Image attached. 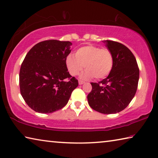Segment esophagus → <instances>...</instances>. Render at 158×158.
<instances>
[{"label":"esophagus","instance_id":"1","mask_svg":"<svg viewBox=\"0 0 158 158\" xmlns=\"http://www.w3.org/2000/svg\"><path fill=\"white\" fill-rule=\"evenodd\" d=\"M83 84H84V81H81V80H79V85H82Z\"/></svg>","mask_w":158,"mask_h":158}]
</instances>
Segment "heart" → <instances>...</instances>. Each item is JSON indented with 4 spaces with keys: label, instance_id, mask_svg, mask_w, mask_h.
<instances>
[{
    "label": "heart",
    "instance_id": "b5f03b06",
    "mask_svg": "<svg viewBox=\"0 0 158 158\" xmlns=\"http://www.w3.org/2000/svg\"><path fill=\"white\" fill-rule=\"evenodd\" d=\"M65 63L72 76L78 75L84 66L86 70L81 74L82 79H89L94 77L101 79L110 73L113 56L109 49L89 45L77 49L75 57L71 54L67 56Z\"/></svg>",
    "mask_w": 158,
    "mask_h": 158
}]
</instances>
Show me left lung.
Wrapping results in <instances>:
<instances>
[{
	"label": "left lung",
	"mask_w": 158,
	"mask_h": 158,
	"mask_svg": "<svg viewBox=\"0 0 158 158\" xmlns=\"http://www.w3.org/2000/svg\"><path fill=\"white\" fill-rule=\"evenodd\" d=\"M113 56V67L106 79L91 83L87 96L90 107L102 114H115L128 106L136 94L139 69L131 51L116 41H102Z\"/></svg>",
	"instance_id": "1"
}]
</instances>
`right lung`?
Wrapping results in <instances>:
<instances>
[{
  "label": "right lung",
  "mask_w": 158,
  "mask_h": 158,
  "mask_svg": "<svg viewBox=\"0 0 158 158\" xmlns=\"http://www.w3.org/2000/svg\"><path fill=\"white\" fill-rule=\"evenodd\" d=\"M69 41L48 40L28 52L19 71V88L24 101L40 113H51L65 106L78 80L69 74L65 60Z\"/></svg>",
  "instance_id": "1"
}]
</instances>
